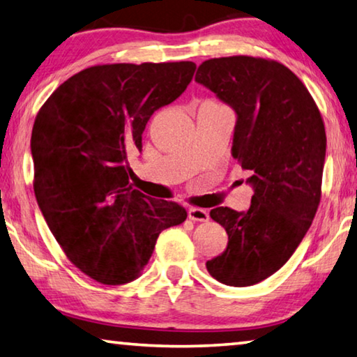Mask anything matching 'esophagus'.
<instances>
[{"label":"esophagus","mask_w":357,"mask_h":357,"mask_svg":"<svg viewBox=\"0 0 357 357\" xmlns=\"http://www.w3.org/2000/svg\"><path fill=\"white\" fill-rule=\"evenodd\" d=\"M188 216L190 220H199V222H206L209 219V213L206 209H202V208H189L188 211Z\"/></svg>","instance_id":"esophagus-1"}]
</instances>
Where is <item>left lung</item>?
<instances>
[{
	"label": "left lung",
	"mask_w": 357,
	"mask_h": 357,
	"mask_svg": "<svg viewBox=\"0 0 357 357\" xmlns=\"http://www.w3.org/2000/svg\"><path fill=\"white\" fill-rule=\"evenodd\" d=\"M195 81L236 114L231 155L254 195L248 211L227 206L209 216L229 235L227 250L206 262L227 286L257 284L301 245L321 200L326 130L307 87L275 60L235 55L203 61Z\"/></svg>",
	"instance_id": "1"
}]
</instances>
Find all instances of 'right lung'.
Returning <instances> with one entry per match:
<instances>
[{"instance_id":"add662e5","label":"right lung","mask_w":357,"mask_h":357,"mask_svg":"<svg viewBox=\"0 0 357 357\" xmlns=\"http://www.w3.org/2000/svg\"><path fill=\"white\" fill-rule=\"evenodd\" d=\"M194 61L97 65L71 76L39 109L31 132L35 195L66 257L90 278L137 280L162 230L188 211L130 183L128 152L146 123L192 81Z\"/></svg>"}]
</instances>
